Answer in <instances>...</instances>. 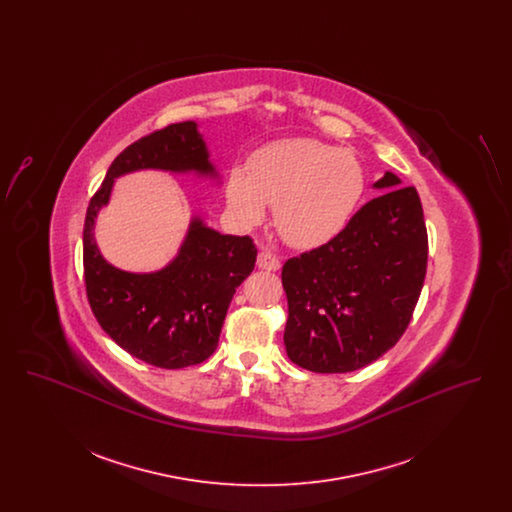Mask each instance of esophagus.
<instances>
[{"instance_id":"esophagus-1","label":"esophagus","mask_w":512,"mask_h":512,"mask_svg":"<svg viewBox=\"0 0 512 512\" xmlns=\"http://www.w3.org/2000/svg\"><path fill=\"white\" fill-rule=\"evenodd\" d=\"M257 267L263 268V270H278L280 268V261L270 251H261L259 257H257Z\"/></svg>"}]
</instances>
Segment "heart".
<instances>
[{
	"label": "heart",
	"mask_w": 512,
	"mask_h": 512,
	"mask_svg": "<svg viewBox=\"0 0 512 512\" xmlns=\"http://www.w3.org/2000/svg\"><path fill=\"white\" fill-rule=\"evenodd\" d=\"M365 192V172L349 149L309 138L282 140L259 149L249 176L234 171L228 201L247 224L274 207V224L288 244L317 247L338 236Z\"/></svg>",
	"instance_id": "obj_1"
}]
</instances>
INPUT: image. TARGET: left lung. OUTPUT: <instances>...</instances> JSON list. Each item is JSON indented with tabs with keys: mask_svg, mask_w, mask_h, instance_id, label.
Segmentation results:
<instances>
[{
	"mask_svg": "<svg viewBox=\"0 0 512 512\" xmlns=\"http://www.w3.org/2000/svg\"><path fill=\"white\" fill-rule=\"evenodd\" d=\"M386 172L376 190L328 244L288 259L284 343L311 372H351L370 365L407 330L422 292L428 234L413 186Z\"/></svg>",
	"mask_w": 512,
	"mask_h": 512,
	"instance_id": "8db88e82",
	"label": "left lung"
}]
</instances>
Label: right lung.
I'll use <instances>...</instances> for the list:
<instances>
[{"label": "right lung", "instance_id": "obj_1", "mask_svg": "<svg viewBox=\"0 0 512 512\" xmlns=\"http://www.w3.org/2000/svg\"><path fill=\"white\" fill-rule=\"evenodd\" d=\"M147 169L219 178L194 121L169 124L126 147L86 211L88 301L99 326L132 357L159 368L199 365L217 349L226 311L255 267L257 249L249 236L220 234L194 217L167 267L126 272L107 263L94 238L99 209L119 176Z\"/></svg>", "mask_w": 512, "mask_h": 512}]
</instances>
